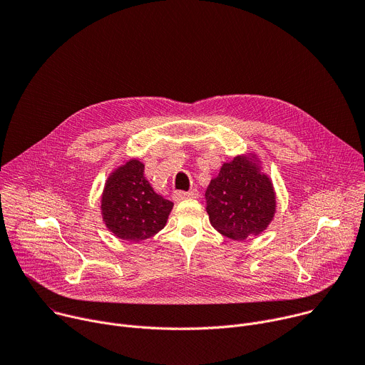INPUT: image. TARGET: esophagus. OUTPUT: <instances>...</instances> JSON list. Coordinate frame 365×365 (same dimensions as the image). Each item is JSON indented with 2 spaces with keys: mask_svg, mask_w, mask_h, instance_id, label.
<instances>
[{
  "mask_svg": "<svg viewBox=\"0 0 365 365\" xmlns=\"http://www.w3.org/2000/svg\"><path fill=\"white\" fill-rule=\"evenodd\" d=\"M189 197H199V192L196 189L183 192V190H176L173 192V199L175 200H183V199H189Z\"/></svg>",
  "mask_w": 365,
  "mask_h": 365,
  "instance_id": "esophagus-1",
  "label": "esophagus"
}]
</instances>
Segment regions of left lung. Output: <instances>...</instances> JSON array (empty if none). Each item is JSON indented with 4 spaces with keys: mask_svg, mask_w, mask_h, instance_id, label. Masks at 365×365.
Returning a JSON list of instances; mask_svg holds the SVG:
<instances>
[{
    "mask_svg": "<svg viewBox=\"0 0 365 365\" xmlns=\"http://www.w3.org/2000/svg\"><path fill=\"white\" fill-rule=\"evenodd\" d=\"M205 197L212 227L232 240H245L266 230L276 210L270 179L245 158L225 163Z\"/></svg>",
    "mask_w": 365,
    "mask_h": 365,
    "instance_id": "8db88e82",
    "label": "left lung"
}]
</instances>
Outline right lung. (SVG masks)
<instances>
[{
	"instance_id": "add662e5",
	"label": "right lung",
	"mask_w": 365,
	"mask_h": 365,
	"mask_svg": "<svg viewBox=\"0 0 365 365\" xmlns=\"http://www.w3.org/2000/svg\"><path fill=\"white\" fill-rule=\"evenodd\" d=\"M173 203L144 178V165L130 160L113 173L102 195V215L118 238L138 242L165 228Z\"/></svg>"
}]
</instances>
